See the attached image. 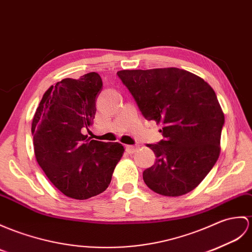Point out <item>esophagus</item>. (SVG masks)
Returning a JSON list of instances; mask_svg holds the SVG:
<instances>
[{"label": "esophagus", "mask_w": 252, "mask_h": 252, "mask_svg": "<svg viewBox=\"0 0 252 252\" xmlns=\"http://www.w3.org/2000/svg\"><path fill=\"white\" fill-rule=\"evenodd\" d=\"M126 150L127 151L128 154H133V153H135V151L137 150V146H136V145H135V146L126 145Z\"/></svg>", "instance_id": "esophagus-1"}]
</instances>
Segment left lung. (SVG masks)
<instances>
[{
  "label": "left lung",
  "instance_id": "obj_1",
  "mask_svg": "<svg viewBox=\"0 0 252 252\" xmlns=\"http://www.w3.org/2000/svg\"><path fill=\"white\" fill-rule=\"evenodd\" d=\"M117 75L145 118L162 125L163 139L147 145L157 160L144 171L145 184L165 196L196 188L220 154L224 115L213 88L177 67L124 69Z\"/></svg>",
  "mask_w": 252,
  "mask_h": 252
}]
</instances>
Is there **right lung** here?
Instances as JSON below:
<instances>
[{
	"mask_svg": "<svg viewBox=\"0 0 252 252\" xmlns=\"http://www.w3.org/2000/svg\"><path fill=\"white\" fill-rule=\"evenodd\" d=\"M102 89V79L94 72L62 79L44 93L32 121L37 163L57 189L75 200L106 190L125 151L119 143L85 135Z\"/></svg>",
	"mask_w": 252,
	"mask_h": 252,
	"instance_id": "right-lung-1",
	"label": "right lung"
}]
</instances>
